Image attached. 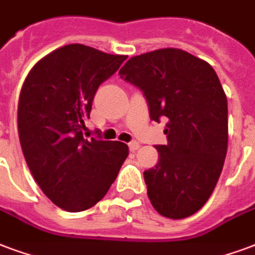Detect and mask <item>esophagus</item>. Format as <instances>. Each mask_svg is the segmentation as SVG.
Segmentation results:
<instances>
[{
	"label": "esophagus",
	"instance_id": "34e87169",
	"mask_svg": "<svg viewBox=\"0 0 255 255\" xmlns=\"http://www.w3.org/2000/svg\"><path fill=\"white\" fill-rule=\"evenodd\" d=\"M129 148L131 152H134V150H137L139 148V143L137 141H131V142H129Z\"/></svg>",
	"mask_w": 255,
	"mask_h": 255
}]
</instances>
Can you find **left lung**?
Listing matches in <instances>:
<instances>
[{
  "mask_svg": "<svg viewBox=\"0 0 255 255\" xmlns=\"http://www.w3.org/2000/svg\"><path fill=\"white\" fill-rule=\"evenodd\" d=\"M145 95L150 120H168V143L143 172L148 198L160 215L183 219L206 204L219 180L229 141L227 98L207 62L177 48L130 57L120 70Z\"/></svg>",
  "mask_w": 255,
  "mask_h": 255,
  "instance_id": "obj_1",
  "label": "left lung"
}]
</instances>
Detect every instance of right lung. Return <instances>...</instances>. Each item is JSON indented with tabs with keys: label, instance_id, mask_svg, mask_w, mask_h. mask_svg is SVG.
I'll return each mask as SVG.
<instances>
[{
	"label": "right lung",
	"instance_id": "right-lung-1",
	"mask_svg": "<svg viewBox=\"0 0 255 255\" xmlns=\"http://www.w3.org/2000/svg\"><path fill=\"white\" fill-rule=\"evenodd\" d=\"M126 57L68 44L36 63L22 84L21 149L45 196L68 212L95 206L129 154L126 143L84 135L97 90Z\"/></svg>",
	"mask_w": 255,
	"mask_h": 255
}]
</instances>
